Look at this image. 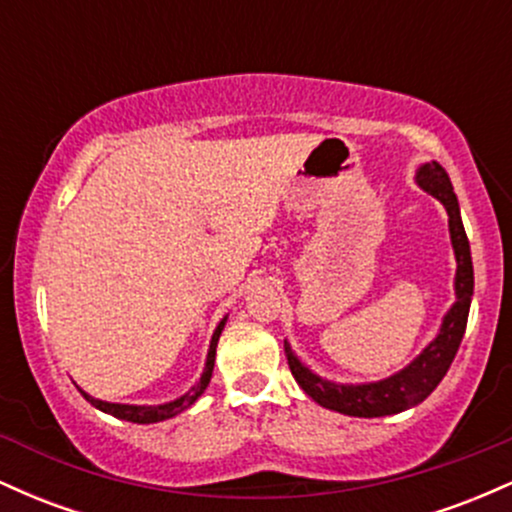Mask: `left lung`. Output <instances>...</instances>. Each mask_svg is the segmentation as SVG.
<instances>
[{"label":"left lung","mask_w":512,"mask_h":512,"mask_svg":"<svg viewBox=\"0 0 512 512\" xmlns=\"http://www.w3.org/2000/svg\"><path fill=\"white\" fill-rule=\"evenodd\" d=\"M416 182L421 190L433 195L443 204L450 216V240L452 250H455L457 274H455V296L457 301L452 303L448 315L443 317L438 337L421 351L407 368L390 378L378 380V383L366 385H339L322 380L308 366L298 361L293 354L289 342H284V354L289 361V368L296 378V383L303 387L308 397H313L320 407L339 411L346 416H361V419H373V416L399 414V411L416 407L419 402L436 390L440 380L448 373L452 358H455L460 342L467 330V315L469 303H472L474 293V269H472V252H469V240L464 233L460 204H457L455 192H452V182L440 163L431 161L424 163L416 173Z\"/></svg>","instance_id":"left-lung-1"}]
</instances>
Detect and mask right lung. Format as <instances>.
Here are the masks:
<instances>
[{"mask_svg": "<svg viewBox=\"0 0 512 512\" xmlns=\"http://www.w3.org/2000/svg\"><path fill=\"white\" fill-rule=\"evenodd\" d=\"M223 325H226V317H223V320L219 322V327H216V330H214V337H211L209 354H207V363H204L202 378L197 380V385L192 387V390L187 392V395L173 399V402L156 404V407H137V404H113V402H103V399H96V397L86 395L84 390H81V395H84V397L88 399V402H91L96 409H101V411H105V414H110V416H117V419L132 421V424H156V421L173 419V416H178L180 411L190 409L192 404L197 402V397L202 395L204 390H207V385H209V380H211V373H214L216 344H219V337H221Z\"/></svg>", "mask_w": 512, "mask_h": 512, "instance_id": "add662e5", "label": "right lung"}]
</instances>
